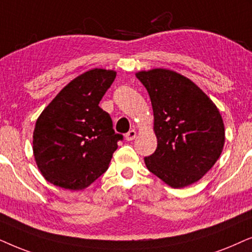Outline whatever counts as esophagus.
Returning <instances> with one entry per match:
<instances>
[{
  "label": "esophagus",
  "mask_w": 252,
  "mask_h": 252,
  "mask_svg": "<svg viewBox=\"0 0 252 252\" xmlns=\"http://www.w3.org/2000/svg\"><path fill=\"white\" fill-rule=\"evenodd\" d=\"M136 138V131L135 130H130V131L126 135V139L130 142V140H133Z\"/></svg>",
  "instance_id": "esophagus-1"
}]
</instances>
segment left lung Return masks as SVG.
<instances>
[{"instance_id": "8db88e82", "label": "left lung", "mask_w": 252, "mask_h": 252, "mask_svg": "<svg viewBox=\"0 0 252 252\" xmlns=\"http://www.w3.org/2000/svg\"><path fill=\"white\" fill-rule=\"evenodd\" d=\"M152 103L156 152L144 158L147 169L169 187L199 181L219 159L224 126L219 109L198 86L168 69L136 72Z\"/></svg>"}]
</instances>
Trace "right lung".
Returning <instances> with one entry per match:
<instances>
[{
	"label": "right lung",
	"mask_w": 252,
	"mask_h": 252,
	"mask_svg": "<svg viewBox=\"0 0 252 252\" xmlns=\"http://www.w3.org/2000/svg\"><path fill=\"white\" fill-rule=\"evenodd\" d=\"M116 71L92 69L72 79L42 110L33 131V156L54 186L83 190L108 169L117 142L109 114L99 107Z\"/></svg>",
	"instance_id": "right-lung-1"
}]
</instances>
